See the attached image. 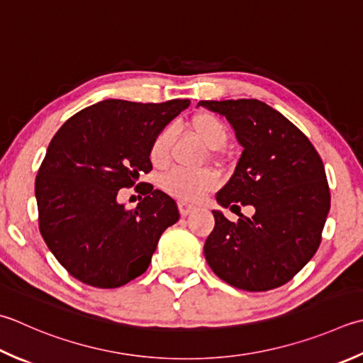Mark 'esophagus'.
<instances>
[{"label":"esophagus","mask_w":363,"mask_h":363,"mask_svg":"<svg viewBox=\"0 0 363 363\" xmlns=\"http://www.w3.org/2000/svg\"><path fill=\"white\" fill-rule=\"evenodd\" d=\"M194 211H195L194 206H190V204L184 203V201L179 203V212H181L182 217H187V216L190 214V212H194Z\"/></svg>","instance_id":"obj_1"}]
</instances>
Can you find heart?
Returning a JSON list of instances; mask_svg holds the SVG:
<instances>
[{"mask_svg": "<svg viewBox=\"0 0 363 363\" xmlns=\"http://www.w3.org/2000/svg\"><path fill=\"white\" fill-rule=\"evenodd\" d=\"M190 130L195 137L201 140V143L209 147L211 151L222 149L228 141V127L222 119L212 113H196L190 119ZM173 135L168 129L160 130L155 135L151 147H149V159L155 167L167 165L169 159V149H172ZM217 186V177L212 172H187V169H172L162 177V187L168 195H172L181 201L194 203L209 194Z\"/></svg>", "mask_w": 363, "mask_h": 363, "instance_id": "1", "label": "heart"}]
</instances>
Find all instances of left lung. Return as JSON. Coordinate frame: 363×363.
Returning a JSON list of instances; mask_svg holds the SVG:
<instances>
[{
    "label": "left lung",
    "mask_w": 363,
    "mask_h": 363,
    "mask_svg": "<svg viewBox=\"0 0 363 363\" xmlns=\"http://www.w3.org/2000/svg\"><path fill=\"white\" fill-rule=\"evenodd\" d=\"M228 119L244 147L230 181L216 195L222 208L250 204L236 223L212 211L216 226L204 257L231 286L269 291L285 285L313 258L330 209L323 160L289 119L257 99L201 101Z\"/></svg>",
    "instance_id": "8db88e82"
}]
</instances>
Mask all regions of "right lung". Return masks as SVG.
Instances as JSON below:
<instances>
[{"label": "right lung", "mask_w": 363, "mask_h": 363, "mask_svg": "<svg viewBox=\"0 0 363 363\" xmlns=\"http://www.w3.org/2000/svg\"><path fill=\"white\" fill-rule=\"evenodd\" d=\"M189 99L138 104L106 99L69 118L55 133L35 177L39 230L50 252L77 280L119 288L149 267L162 233L179 220L176 201L151 184L133 211L121 189L152 169L155 135Z\"/></svg>", "instance_id": "right-lung-1"}]
</instances>
